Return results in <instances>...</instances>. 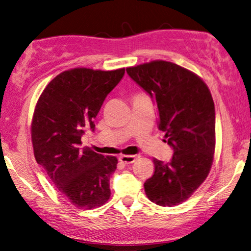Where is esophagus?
<instances>
[{"label": "esophagus", "instance_id": "esophagus-1", "mask_svg": "<svg viewBox=\"0 0 251 251\" xmlns=\"http://www.w3.org/2000/svg\"><path fill=\"white\" fill-rule=\"evenodd\" d=\"M136 158H137V156L136 155H121L118 157L120 161H122V163L124 164H133L136 160Z\"/></svg>", "mask_w": 251, "mask_h": 251}]
</instances>
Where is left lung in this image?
<instances>
[{"instance_id":"1","label":"left lung","mask_w":251,"mask_h":251,"mask_svg":"<svg viewBox=\"0 0 251 251\" xmlns=\"http://www.w3.org/2000/svg\"><path fill=\"white\" fill-rule=\"evenodd\" d=\"M158 109V128L174 150L169 163L154 158L146 196L164 207L186 201L210 172L216 145L215 105L205 82L193 72L166 61L127 67Z\"/></svg>"}]
</instances>
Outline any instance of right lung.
Segmentation results:
<instances>
[{"mask_svg":"<svg viewBox=\"0 0 251 251\" xmlns=\"http://www.w3.org/2000/svg\"><path fill=\"white\" fill-rule=\"evenodd\" d=\"M124 74L125 69L64 71L48 84L34 109L31 136L37 164L79 209L100 207L110 197L117 158L80 145L85 129L94 131V118Z\"/></svg>","mask_w":251,"mask_h":251,"instance_id":"right-lung-1","label":"right lung"}]
</instances>
